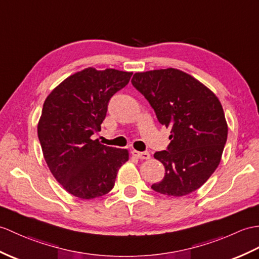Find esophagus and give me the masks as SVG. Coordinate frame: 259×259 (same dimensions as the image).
Wrapping results in <instances>:
<instances>
[{"label": "esophagus", "mask_w": 259, "mask_h": 259, "mask_svg": "<svg viewBox=\"0 0 259 259\" xmlns=\"http://www.w3.org/2000/svg\"><path fill=\"white\" fill-rule=\"evenodd\" d=\"M132 155L134 157L140 159V160H148L150 159V153L149 152H139V151H136V150H134L132 151Z\"/></svg>", "instance_id": "obj_1"}]
</instances>
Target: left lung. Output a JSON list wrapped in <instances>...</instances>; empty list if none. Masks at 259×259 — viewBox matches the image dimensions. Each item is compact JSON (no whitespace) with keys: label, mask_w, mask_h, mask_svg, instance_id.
<instances>
[{"label":"left lung","mask_w":259,"mask_h":259,"mask_svg":"<svg viewBox=\"0 0 259 259\" xmlns=\"http://www.w3.org/2000/svg\"><path fill=\"white\" fill-rule=\"evenodd\" d=\"M134 87L171 129L166 150L154 153L163 163L158 193L184 196L205 183L219 166L227 140V122L219 98L194 77L176 68L136 73Z\"/></svg>","instance_id":"left-lung-1"}]
</instances>
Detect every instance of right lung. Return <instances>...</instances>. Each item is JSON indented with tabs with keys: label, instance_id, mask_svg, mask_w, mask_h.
Here are the masks:
<instances>
[{
	"label": "right lung",
	"instance_id": "add662e5",
	"mask_svg": "<svg viewBox=\"0 0 259 259\" xmlns=\"http://www.w3.org/2000/svg\"><path fill=\"white\" fill-rule=\"evenodd\" d=\"M131 75L88 67L66 78L45 99L37 125L44 159L57 182L76 197L107 194L129 160L128 150L104 146L92 136L100 131L108 102Z\"/></svg>",
	"mask_w": 259,
	"mask_h": 259
}]
</instances>
